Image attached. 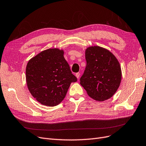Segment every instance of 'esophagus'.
Returning a JSON list of instances; mask_svg holds the SVG:
<instances>
[{"mask_svg": "<svg viewBox=\"0 0 146 146\" xmlns=\"http://www.w3.org/2000/svg\"><path fill=\"white\" fill-rule=\"evenodd\" d=\"M76 77L78 78V79H79V76H80V73H76Z\"/></svg>", "mask_w": 146, "mask_h": 146, "instance_id": "1", "label": "esophagus"}]
</instances>
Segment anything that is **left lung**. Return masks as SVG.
<instances>
[{"label": "left lung", "instance_id": "1", "mask_svg": "<svg viewBox=\"0 0 146 146\" xmlns=\"http://www.w3.org/2000/svg\"><path fill=\"white\" fill-rule=\"evenodd\" d=\"M87 65L80 84L88 95L98 101L110 99L119 88L122 73L114 54L99 46L86 50Z\"/></svg>", "mask_w": 146, "mask_h": 146}]
</instances>
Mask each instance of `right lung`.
<instances>
[{
    "instance_id": "add662e5",
    "label": "right lung",
    "mask_w": 146,
    "mask_h": 146,
    "mask_svg": "<svg viewBox=\"0 0 146 146\" xmlns=\"http://www.w3.org/2000/svg\"><path fill=\"white\" fill-rule=\"evenodd\" d=\"M64 53L63 50L49 48L41 51L27 63L28 88L42 105L53 107L60 104L71 83L77 81Z\"/></svg>"
}]
</instances>
